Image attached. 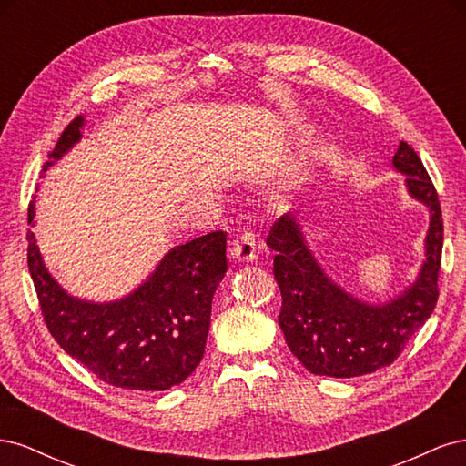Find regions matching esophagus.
Returning <instances> with one entry per match:
<instances>
[{
    "instance_id": "obj_1",
    "label": "esophagus",
    "mask_w": 466,
    "mask_h": 466,
    "mask_svg": "<svg viewBox=\"0 0 466 466\" xmlns=\"http://www.w3.org/2000/svg\"><path fill=\"white\" fill-rule=\"evenodd\" d=\"M258 241L255 238V235L252 233H243L238 235L235 241H233V247H231V257L233 260L237 262H252L257 260L258 257Z\"/></svg>"
}]
</instances>
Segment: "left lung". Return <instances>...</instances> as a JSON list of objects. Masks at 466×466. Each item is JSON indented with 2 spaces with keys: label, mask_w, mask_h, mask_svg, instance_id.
<instances>
[{
  "label": "left lung",
  "mask_w": 466,
  "mask_h": 466,
  "mask_svg": "<svg viewBox=\"0 0 466 466\" xmlns=\"http://www.w3.org/2000/svg\"><path fill=\"white\" fill-rule=\"evenodd\" d=\"M392 171L404 177L414 202L428 208L424 260L402 291L383 301L363 299L324 270L307 241L299 216H281L268 235L281 291L279 329L291 354L315 375L360 377L390 365L433 313L441 266L443 221L437 192L416 151L399 144Z\"/></svg>",
  "instance_id": "left-lung-1"
}]
</instances>
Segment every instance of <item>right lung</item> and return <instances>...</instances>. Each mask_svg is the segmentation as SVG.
Masks as SVG:
<instances>
[{
    "mask_svg": "<svg viewBox=\"0 0 466 466\" xmlns=\"http://www.w3.org/2000/svg\"><path fill=\"white\" fill-rule=\"evenodd\" d=\"M86 116H77L60 136L42 167L46 175L81 142ZM36 200L29 206L35 228ZM29 272L42 315L66 354L86 365L105 383L130 390H167L198 368L209 332L211 299L228 272V235L214 231L177 245L130 293L112 301L76 298L46 268L33 231Z\"/></svg>",
    "mask_w": 466,
    "mask_h": 466,
    "instance_id": "obj_1",
    "label": "right lung"
}]
</instances>
